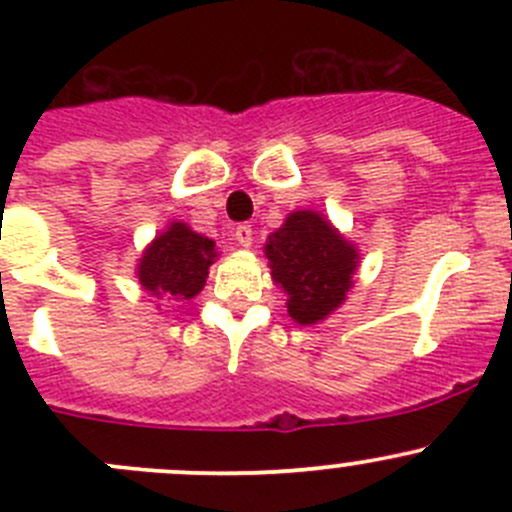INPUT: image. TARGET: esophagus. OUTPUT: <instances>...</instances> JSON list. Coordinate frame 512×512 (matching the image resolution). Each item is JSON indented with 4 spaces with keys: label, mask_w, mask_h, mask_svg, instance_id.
I'll return each instance as SVG.
<instances>
[{
    "label": "esophagus",
    "mask_w": 512,
    "mask_h": 512,
    "mask_svg": "<svg viewBox=\"0 0 512 512\" xmlns=\"http://www.w3.org/2000/svg\"><path fill=\"white\" fill-rule=\"evenodd\" d=\"M235 240L240 242L242 247H252V225L242 223L235 227Z\"/></svg>",
    "instance_id": "34e87169"
}]
</instances>
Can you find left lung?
<instances>
[{"label":"left lung","instance_id":"obj_1","mask_svg":"<svg viewBox=\"0 0 512 512\" xmlns=\"http://www.w3.org/2000/svg\"><path fill=\"white\" fill-rule=\"evenodd\" d=\"M272 280L289 294L287 312L299 324H317L347 297L356 250L322 215L299 210L272 232L265 247Z\"/></svg>","mask_w":512,"mask_h":512}]
</instances>
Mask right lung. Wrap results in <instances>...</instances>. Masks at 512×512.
Segmentation results:
<instances>
[{
    "label": "right lung",
    "instance_id": "1",
    "mask_svg": "<svg viewBox=\"0 0 512 512\" xmlns=\"http://www.w3.org/2000/svg\"><path fill=\"white\" fill-rule=\"evenodd\" d=\"M215 260V242L183 223H173L143 252L138 280L143 289L175 299H193Z\"/></svg>",
    "mask_w": 512,
    "mask_h": 512
}]
</instances>
